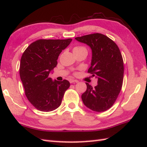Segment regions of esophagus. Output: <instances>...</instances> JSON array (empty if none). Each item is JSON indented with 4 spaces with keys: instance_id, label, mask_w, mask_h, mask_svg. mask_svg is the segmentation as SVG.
Segmentation results:
<instances>
[{
    "instance_id": "esophagus-1",
    "label": "esophagus",
    "mask_w": 147,
    "mask_h": 147,
    "mask_svg": "<svg viewBox=\"0 0 147 147\" xmlns=\"http://www.w3.org/2000/svg\"><path fill=\"white\" fill-rule=\"evenodd\" d=\"M69 82H70L71 84H74V83H77V82H78V81L77 80L70 79V80H69Z\"/></svg>"
}]
</instances>
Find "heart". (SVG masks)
<instances>
[{"instance_id": "heart-1", "label": "heart", "mask_w": 147, "mask_h": 147, "mask_svg": "<svg viewBox=\"0 0 147 147\" xmlns=\"http://www.w3.org/2000/svg\"><path fill=\"white\" fill-rule=\"evenodd\" d=\"M82 50H85L87 51L86 49L84 47H82V46H76L73 49V51L75 52V51H82Z\"/></svg>"}]
</instances>
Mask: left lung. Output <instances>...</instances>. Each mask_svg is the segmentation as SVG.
Listing matches in <instances>:
<instances>
[{
    "label": "left lung",
    "instance_id": "1",
    "mask_svg": "<svg viewBox=\"0 0 147 147\" xmlns=\"http://www.w3.org/2000/svg\"><path fill=\"white\" fill-rule=\"evenodd\" d=\"M75 39L91 48V65L88 73L98 78L94 88L86 83L87 90L82 95L83 102L92 111H105L115 103L122 87L124 66L121 53L115 42L103 34H90Z\"/></svg>",
    "mask_w": 147,
    "mask_h": 147
}]
</instances>
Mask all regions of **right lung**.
<instances>
[{
  "instance_id": "obj_1",
  "label": "right lung",
  "mask_w": 147,
  "mask_h": 147,
  "mask_svg": "<svg viewBox=\"0 0 147 147\" xmlns=\"http://www.w3.org/2000/svg\"><path fill=\"white\" fill-rule=\"evenodd\" d=\"M72 41L40 39L26 48L21 57L20 76L25 94L38 111L49 112L60 105L70 83L66 80L53 81L49 74L57 65L58 56Z\"/></svg>"
}]
</instances>
